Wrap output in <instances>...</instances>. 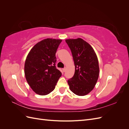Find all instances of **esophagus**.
<instances>
[{"mask_svg":"<svg viewBox=\"0 0 129 129\" xmlns=\"http://www.w3.org/2000/svg\"><path fill=\"white\" fill-rule=\"evenodd\" d=\"M66 71V68H63V72H65Z\"/></svg>","mask_w":129,"mask_h":129,"instance_id":"obj_1","label":"esophagus"}]
</instances>
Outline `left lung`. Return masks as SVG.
<instances>
[{"label":"left lung","mask_w":129,"mask_h":129,"mask_svg":"<svg viewBox=\"0 0 129 129\" xmlns=\"http://www.w3.org/2000/svg\"><path fill=\"white\" fill-rule=\"evenodd\" d=\"M66 42L71 50L75 68L73 77L68 80L69 89L78 96H85L94 88L98 80V58L92 47L82 39H69Z\"/></svg>","instance_id":"obj_1"}]
</instances>
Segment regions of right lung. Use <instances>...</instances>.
I'll use <instances>...</instances> for the list:
<instances>
[{
    "instance_id": "add662e5",
    "label": "right lung",
    "mask_w": 129,
    "mask_h": 129,
    "mask_svg": "<svg viewBox=\"0 0 129 129\" xmlns=\"http://www.w3.org/2000/svg\"><path fill=\"white\" fill-rule=\"evenodd\" d=\"M61 39L47 38L30 49L25 63L26 81L36 93L46 95L55 89L62 73L56 69L55 54Z\"/></svg>"
}]
</instances>
